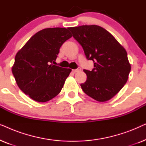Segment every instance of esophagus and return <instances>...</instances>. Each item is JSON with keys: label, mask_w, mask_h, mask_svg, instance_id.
<instances>
[{"label": "esophagus", "mask_w": 146, "mask_h": 146, "mask_svg": "<svg viewBox=\"0 0 146 146\" xmlns=\"http://www.w3.org/2000/svg\"><path fill=\"white\" fill-rule=\"evenodd\" d=\"M81 70V68H78L77 69H75V70H72V72L74 73H76V72H78Z\"/></svg>", "instance_id": "esophagus-1"}]
</instances>
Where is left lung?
Segmentation results:
<instances>
[{
	"mask_svg": "<svg viewBox=\"0 0 146 146\" xmlns=\"http://www.w3.org/2000/svg\"><path fill=\"white\" fill-rule=\"evenodd\" d=\"M94 62L91 71L84 70L87 80L81 84L84 92L98 102L113 98L122 88L131 70L126 51L106 30L97 25L68 29Z\"/></svg>",
	"mask_w": 146,
	"mask_h": 146,
	"instance_id": "obj_1",
	"label": "left lung"
}]
</instances>
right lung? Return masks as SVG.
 <instances>
[{"mask_svg":"<svg viewBox=\"0 0 146 146\" xmlns=\"http://www.w3.org/2000/svg\"><path fill=\"white\" fill-rule=\"evenodd\" d=\"M72 37L65 28L38 32L18 52L12 72L19 88L38 102L50 100L61 91L71 69L52 64L65 41Z\"/></svg>","mask_w":146,"mask_h":146,"instance_id":"add662e5","label":"right lung"}]
</instances>
